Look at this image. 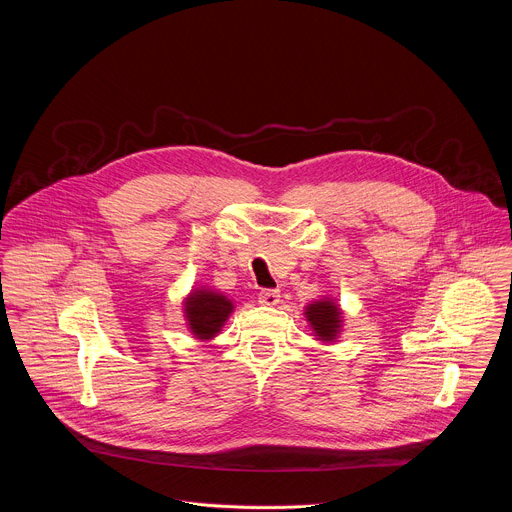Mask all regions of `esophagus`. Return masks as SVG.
<instances>
[{
    "mask_svg": "<svg viewBox=\"0 0 512 512\" xmlns=\"http://www.w3.org/2000/svg\"><path fill=\"white\" fill-rule=\"evenodd\" d=\"M259 302L263 306H275L279 302V289H261L259 291Z\"/></svg>",
    "mask_w": 512,
    "mask_h": 512,
    "instance_id": "34e87169",
    "label": "esophagus"
}]
</instances>
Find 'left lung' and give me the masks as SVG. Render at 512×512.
I'll return each mask as SVG.
<instances>
[{
    "label": "left lung",
    "instance_id": "1",
    "mask_svg": "<svg viewBox=\"0 0 512 512\" xmlns=\"http://www.w3.org/2000/svg\"><path fill=\"white\" fill-rule=\"evenodd\" d=\"M308 322L312 324L314 332L322 338V340H332L336 330H338V308L332 302H316L312 306H308Z\"/></svg>",
    "mask_w": 512,
    "mask_h": 512
}]
</instances>
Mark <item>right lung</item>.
<instances>
[{
    "instance_id": "obj_1",
    "label": "right lung",
    "mask_w": 512,
    "mask_h": 512,
    "mask_svg": "<svg viewBox=\"0 0 512 512\" xmlns=\"http://www.w3.org/2000/svg\"><path fill=\"white\" fill-rule=\"evenodd\" d=\"M231 310L233 304L225 296L212 294V291H196L186 302L190 328L200 338H210L221 330Z\"/></svg>"
}]
</instances>
